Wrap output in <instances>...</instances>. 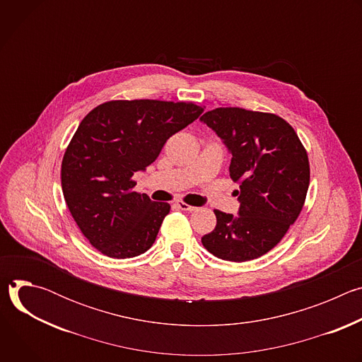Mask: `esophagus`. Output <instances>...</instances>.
<instances>
[{
    "label": "esophagus",
    "instance_id": "obj_1",
    "mask_svg": "<svg viewBox=\"0 0 362 362\" xmlns=\"http://www.w3.org/2000/svg\"><path fill=\"white\" fill-rule=\"evenodd\" d=\"M176 206L179 209H182V211H187V212H193V211H196L197 208L196 206H190V204H187V203H185V202H182V200H177L176 202Z\"/></svg>",
    "mask_w": 362,
    "mask_h": 362
}]
</instances>
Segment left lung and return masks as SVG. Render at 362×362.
Segmentation results:
<instances>
[{"label": "left lung", "instance_id": "8db88e82", "mask_svg": "<svg viewBox=\"0 0 362 362\" xmlns=\"http://www.w3.org/2000/svg\"><path fill=\"white\" fill-rule=\"evenodd\" d=\"M200 122L232 154L239 215L215 209L216 228L202 238L219 259L246 262L275 247L298 219L309 186L308 154L292 126L272 113L218 107Z\"/></svg>", "mask_w": 362, "mask_h": 362}]
</instances>
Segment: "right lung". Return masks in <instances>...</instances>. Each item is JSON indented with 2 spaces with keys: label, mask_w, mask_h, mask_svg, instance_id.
<instances>
[{
  "label": "right lung",
  "mask_w": 362,
  "mask_h": 362,
  "mask_svg": "<svg viewBox=\"0 0 362 362\" xmlns=\"http://www.w3.org/2000/svg\"><path fill=\"white\" fill-rule=\"evenodd\" d=\"M203 113L194 103L112 100L78 124L62 163V187L81 233L103 255L126 259L156 240L166 202L133 190L170 136Z\"/></svg>",
  "instance_id": "right-lung-1"
}]
</instances>
